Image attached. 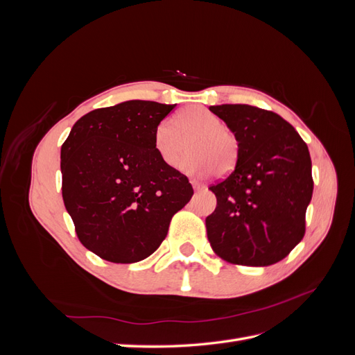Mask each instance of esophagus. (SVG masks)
I'll list each match as a JSON object with an SVG mask.
<instances>
[{"instance_id": "esophagus-1", "label": "esophagus", "mask_w": 355, "mask_h": 355, "mask_svg": "<svg viewBox=\"0 0 355 355\" xmlns=\"http://www.w3.org/2000/svg\"><path fill=\"white\" fill-rule=\"evenodd\" d=\"M192 187H194V191H204L206 189V187H204L202 184H198V182H192Z\"/></svg>"}]
</instances>
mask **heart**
I'll list each match as a JSON object with an SVG mask.
<instances>
[{"label": "heart", "mask_w": 355, "mask_h": 355, "mask_svg": "<svg viewBox=\"0 0 355 355\" xmlns=\"http://www.w3.org/2000/svg\"><path fill=\"white\" fill-rule=\"evenodd\" d=\"M189 142L191 154L180 168L191 176H223L234 170L240 155L239 137L225 127L218 115L194 105L182 110L173 120H163L154 132V148L163 163L176 167Z\"/></svg>", "instance_id": "obj_1"}]
</instances>
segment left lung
I'll list each match as a JSON object with an SVG mask.
<instances>
[{"label": "left lung", "mask_w": 355, "mask_h": 355, "mask_svg": "<svg viewBox=\"0 0 355 355\" xmlns=\"http://www.w3.org/2000/svg\"><path fill=\"white\" fill-rule=\"evenodd\" d=\"M240 142L235 168L209 189L216 209L206 218L211 249L235 265L280 262L305 235L313 197L306 144L283 118L250 105L209 108Z\"/></svg>", "instance_id": "8db88e82"}]
</instances>
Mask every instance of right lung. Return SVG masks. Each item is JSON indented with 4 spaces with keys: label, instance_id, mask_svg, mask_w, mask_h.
<instances>
[{
    "label": "right lung",
    "instance_id": "add662e5",
    "mask_svg": "<svg viewBox=\"0 0 355 355\" xmlns=\"http://www.w3.org/2000/svg\"><path fill=\"white\" fill-rule=\"evenodd\" d=\"M176 105L127 101L73 124L60 149L62 197L81 244L105 261L153 254L194 189L163 163L154 132Z\"/></svg>",
    "mask_w": 355,
    "mask_h": 355
}]
</instances>
